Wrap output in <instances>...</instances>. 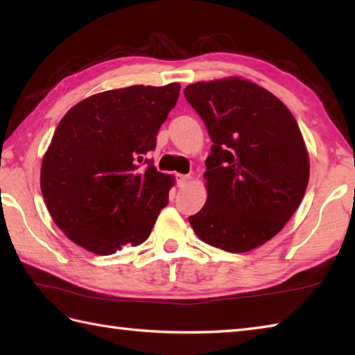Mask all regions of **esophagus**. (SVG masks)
Segmentation results:
<instances>
[{"label": "esophagus", "mask_w": 355, "mask_h": 355, "mask_svg": "<svg viewBox=\"0 0 355 355\" xmlns=\"http://www.w3.org/2000/svg\"><path fill=\"white\" fill-rule=\"evenodd\" d=\"M175 180H177V184H178V187H183V186H186L187 183H189L191 177H189V175H183V173H177V175H175Z\"/></svg>", "instance_id": "1"}]
</instances>
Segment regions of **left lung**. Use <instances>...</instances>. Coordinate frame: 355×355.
<instances>
[{"instance_id":"1","label":"left lung","mask_w":355,"mask_h":355,"mask_svg":"<svg viewBox=\"0 0 355 355\" xmlns=\"http://www.w3.org/2000/svg\"><path fill=\"white\" fill-rule=\"evenodd\" d=\"M214 145L207 201L189 216L205 243L243 253L284 229L302 201L310 162L290 110L253 82L229 78L184 88Z\"/></svg>"}]
</instances>
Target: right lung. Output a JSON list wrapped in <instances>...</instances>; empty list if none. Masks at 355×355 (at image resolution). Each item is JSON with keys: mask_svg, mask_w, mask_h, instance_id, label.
Returning a JSON list of instances; mask_svg holds the SVG:
<instances>
[{"mask_svg": "<svg viewBox=\"0 0 355 355\" xmlns=\"http://www.w3.org/2000/svg\"><path fill=\"white\" fill-rule=\"evenodd\" d=\"M178 94V84L110 89L59 122L42 160L41 192L73 243L112 254L148 239L173 182L146 155Z\"/></svg>", "mask_w": 355, "mask_h": 355, "instance_id": "1", "label": "right lung"}]
</instances>
